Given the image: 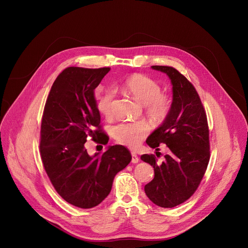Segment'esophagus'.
Masks as SVG:
<instances>
[{
	"label": "esophagus",
	"mask_w": 248,
	"mask_h": 248,
	"mask_svg": "<svg viewBox=\"0 0 248 248\" xmlns=\"http://www.w3.org/2000/svg\"><path fill=\"white\" fill-rule=\"evenodd\" d=\"M138 161H139V158H138V156L136 155V153L131 152V162H132L133 164H136V163H138Z\"/></svg>",
	"instance_id": "obj_1"
}]
</instances>
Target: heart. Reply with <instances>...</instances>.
Returning <instances> with one entry per match:
<instances>
[{"label": "heart", "instance_id": "1", "mask_svg": "<svg viewBox=\"0 0 248 248\" xmlns=\"http://www.w3.org/2000/svg\"><path fill=\"white\" fill-rule=\"evenodd\" d=\"M123 90L143 105L148 117L155 122L163 121L170 110V98L161 94L160 84L149 77L143 75L131 76L124 82ZM114 98L115 91L113 89L97 91V108L103 116L110 117L112 115ZM148 131L149 126L145 122L122 123L113 127V135L118 142L132 148L142 141Z\"/></svg>", "mask_w": 248, "mask_h": 248}]
</instances>
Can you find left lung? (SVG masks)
<instances>
[{"label": "left lung", "mask_w": 248, "mask_h": 248, "mask_svg": "<svg viewBox=\"0 0 248 248\" xmlns=\"http://www.w3.org/2000/svg\"><path fill=\"white\" fill-rule=\"evenodd\" d=\"M168 76L172 85L170 110L146 143L159 150L169 148L163 162L143 154L141 160L153 166L154 179L145 186L147 197L156 205L171 208L186 201L197 189L210 159L206 113L194 86L171 66L152 65ZM158 157V156H157Z\"/></svg>", "instance_id": "obj_1"}]
</instances>
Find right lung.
I'll use <instances>...</instances> for the list:
<instances>
[{
  "label": "right lung",
  "mask_w": 248,
  "mask_h": 248,
  "mask_svg": "<svg viewBox=\"0 0 248 248\" xmlns=\"http://www.w3.org/2000/svg\"><path fill=\"white\" fill-rule=\"evenodd\" d=\"M109 72L110 67L63 69L53 83L42 118L40 154L45 170L62 198L83 209L107 197L116 174L131 161L123 145L94 155L85 148L87 137L108 143L94 90Z\"/></svg>",
  "instance_id": "right-lung-1"
}]
</instances>
